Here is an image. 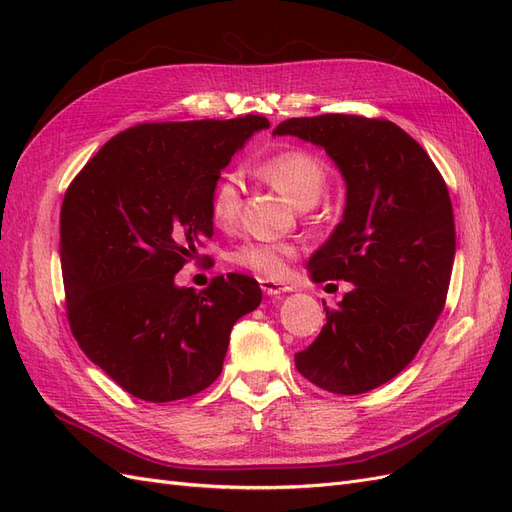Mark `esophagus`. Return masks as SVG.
Here are the masks:
<instances>
[{
    "instance_id": "esophagus-1",
    "label": "esophagus",
    "mask_w": 512,
    "mask_h": 512,
    "mask_svg": "<svg viewBox=\"0 0 512 512\" xmlns=\"http://www.w3.org/2000/svg\"><path fill=\"white\" fill-rule=\"evenodd\" d=\"M260 288L265 294H269V297H277V294H284L290 290V286L282 284V282H275V280H269V277H262L260 280Z\"/></svg>"
}]
</instances>
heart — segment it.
I'll return each instance as SVG.
<instances>
[{"label":"heart","instance_id":"1","mask_svg":"<svg viewBox=\"0 0 512 512\" xmlns=\"http://www.w3.org/2000/svg\"><path fill=\"white\" fill-rule=\"evenodd\" d=\"M258 173L265 177L277 192H282L292 205L309 209L318 203L327 188V168L305 149H286L275 153L260 164ZM241 205V179L235 173H224L211 190V218L218 226L235 222ZM294 247L288 243L247 241L239 245L232 260L262 277H282Z\"/></svg>","mask_w":512,"mask_h":512}]
</instances>
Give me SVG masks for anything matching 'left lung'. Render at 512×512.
I'll return each instance as SVG.
<instances>
[{"mask_svg":"<svg viewBox=\"0 0 512 512\" xmlns=\"http://www.w3.org/2000/svg\"><path fill=\"white\" fill-rule=\"evenodd\" d=\"M273 136L322 147L346 181L344 218L307 269L314 282L344 280L352 290L324 307L327 324L294 365L329 393L378 389L408 367L446 301L455 260L446 183L425 149L386 119L292 117Z\"/></svg>","mask_w":512,"mask_h":512,"instance_id":"obj_1","label":"left lung"}]
</instances>
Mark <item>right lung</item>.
<instances>
[{
	"instance_id": "1",
	"label": "right lung",
	"mask_w": 512,
	"mask_h": 512,
	"mask_svg": "<svg viewBox=\"0 0 512 512\" xmlns=\"http://www.w3.org/2000/svg\"><path fill=\"white\" fill-rule=\"evenodd\" d=\"M262 115L143 123L113 136L61 203L68 322L123 391L164 404L222 374L232 324L262 301L241 273L196 292L175 273L213 237L211 190Z\"/></svg>"
}]
</instances>
